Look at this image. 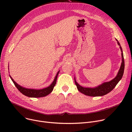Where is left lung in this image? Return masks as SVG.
Here are the masks:
<instances>
[{
  "label": "left lung",
  "instance_id": "obj_1",
  "mask_svg": "<svg viewBox=\"0 0 132 132\" xmlns=\"http://www.w3.org/2000/svg\"><path fill=\"white\" fill-rule=\"evenodd\" d=\"M117 41L118 44L120 46V48L121 51V57H122V62L121 64L120 68L119 70L118 73L117 74V75L116 77L111 81L104 82L102 84V85L96 87L95 88H85L82 87L80 85H79L77 82L75 80V78H74V81L75 84L77 87V88L78 90L81 92V93L85 94V95L89 96H93V97H96V96H104L109 93H110L111 91H112V90L114 88V87L116 86V85L118 84V83L119 82V81L121 79L123 72H124V68H125V61H124V58H123V55L122 53V48L120 46V43L118 41L117 39H116Z\"/></svg>",
  "mask_w": 132,
  "mask_h": 132
}]
</instances>
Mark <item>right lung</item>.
<instances>
[{
	"instance_id": "right-lung-1",
	"label": "right lung",
	"mask_w": 132,
	"mask_h": 132,
	"mask_svg": "<svg viewBox=\"0 0 132 132\" xmlns=\"http://www.w3.org/2000/svg\"><path fill=\"white\" fill-rule=\"evenodd\" d=\"M59 72H60V71H59L58 72L57 75H55V77L53 81L52 82V83L51 84L50 86H49L46 88L42 89H28V88L22 87L21 86H20L19 85H18L15 81H14V80L11 77V75H10V77L11 79V80H12L15 86L22 94H23L24 95H25L26 96L29 97L37 98V97H42L46 96L47 95L50 94L52 92L54 87L55 86V84H56L58 75Z\"/></svg>"
}]
</instances>
